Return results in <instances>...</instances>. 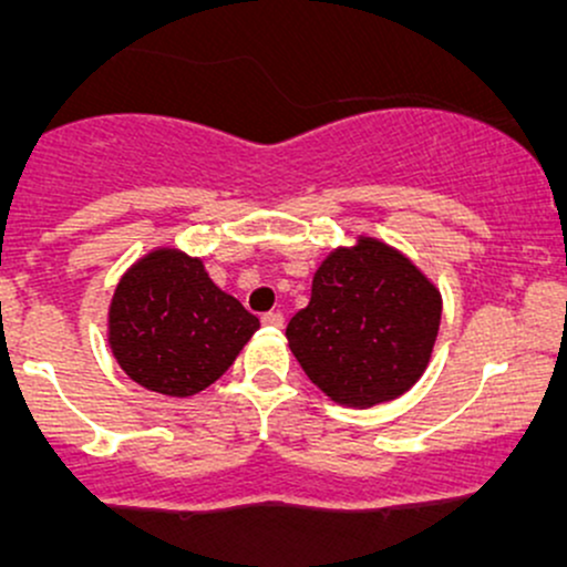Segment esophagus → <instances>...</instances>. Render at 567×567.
I'll return each instance as SVG.
<instances>
[{
	"instance_id": "esophagus-1",
	"label": "esophagus",
	"mask_w": 567,
	"mask_h": 567,
	"mask_svg": "<svg viewBox=\"0 0 567 567\" xmlns=\"http://www.w3.org/2000/svg\"><path fill=\"white\" fill-rule=\"evenodd\" d=\"M261 322H264V324H269V328H282L285 317L279 315V311H269V315H264V317H261Z\"/></svg>"
}]
</instances>
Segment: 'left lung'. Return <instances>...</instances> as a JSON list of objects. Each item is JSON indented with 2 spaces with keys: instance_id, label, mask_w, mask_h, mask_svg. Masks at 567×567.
<instances>
[{
  "instance_id": "left-lung-1",
  "label": "left lung",
  "mask_w": 567,
  "mask_h": 567,
  "mask_svg": "<svg viewBox=\"0 0 567 567\" xmlns=\"http://www.w3.org/2000/svg\"><path fill=\"white\" fill-rule=\"evenodd\" d=\"M440 317V292L405 256L379 239H360L317 269L311 301L285 336L324 394L368 408L421 379Z\"/></svg>"
}]
</instances>
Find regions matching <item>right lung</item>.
I'll list each match as a JSON object with an SVG mask.
<instances>
[{
	"mask_svg": "<svg viewBox=\"0 0 567 567\" xmlns=\"http://www.w3.org/2000/svg\"><path fill=\"white\" fill-rule=\"evenodd\" d=\"M261 328L237 298L216 288L199 258L157 250L120 279L109 341L143 389L188 396L216 383Z\"/></svg>",
	"mask_w": 567,
	"mask_h": 567,
	"instance_id": "add662e5",
	"label": "right lung"
}]
</instances>
